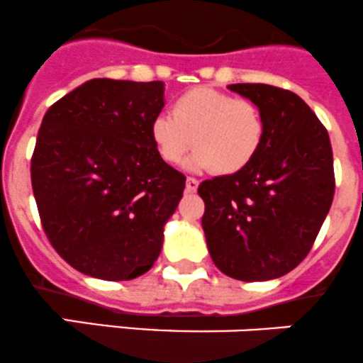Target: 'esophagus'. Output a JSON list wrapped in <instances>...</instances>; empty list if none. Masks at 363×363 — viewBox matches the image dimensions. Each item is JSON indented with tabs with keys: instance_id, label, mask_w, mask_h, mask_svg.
Returning <instances> with one entry per match:
<instances>
[{
	"instance_id": "1",
	"label": "esophagus",
	"mask_w": 363,
	"mask_h": 363,
	"mask_svg": "<svg viewBox=\"0 0 363 363\" xmlns=\"http://www.w3.org/2000/svg\"><path fill=\"white\" fill-rule=\"evenodd\" d=\"M196 188H199V181H196V179H193V177L186 179V191L195 193Z\"/></svg>"
}]
</instances>
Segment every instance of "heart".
<instances>
[{"instance_id":"heart-1","label":"heart","mask_w":363,"mask_h":363,"mask_svg":"<svg viewBox=\"0 0 363 363\" xmlns=\"http://www.w3.org/2000/svg\"><path fill=\"white\" fill-rule=\"evenodd\" d=\"M150 138L161 160L177 164L189 149L188 167L220 175L248 167L264 140V121L252 101L214 88H193L175 99L172 115H157Z\"/></svg>"}]
</instances>
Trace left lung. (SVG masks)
<instances>
[{
  "mask_svg": "<svg viewBox=\"0 0 363 363\" xmlns=\"http://www.w3.org/2000/svg\"><path fill=\"white\" fill-rule=\"evenodd\" d=\"M228 90L259 108L264 140L248 167L199 186L202 228L221 273L264 282L294 269L318 238L335 191L332 143L294 92L262 83Z\"/></svg>",
  "mask_w": 363,
  "mask_h": 363,
  "instance_id": "8db88e82",
  "label": "left lung"
}]
</instances>
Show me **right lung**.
<instances>
[{"instance_id": "1", "label": "right lung", "mask_w": 363, "mask_h": 363, "mask_svg": "<svg viewBox=\"0 0 363 363\" xmlns=\"http://www.w3.org/2000/svg\"><path fill=\"white\" fill-rule=\"evenodd\" d=\"M164 83L97 77L42 118L31 186L52 248L94 279L131 280L154 266L186 177L150 138Z\"/></svg>"}]
</instances>
